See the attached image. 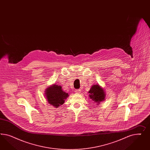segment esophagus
<instances>
[{"mask_svg":"<svg viewBox=\"0 0 150 150\" xmlns=\"http://www.w3.org/2000/svg\"><path fill=\"white\" fill-rule=\"evenodd\" d=\"M75 92L77 93H80L81 90H75Z\"/></svg>","mask_w":150,"mask_h":150,"instance_id":"34e87169","label":"esophagus"}]
</instances>
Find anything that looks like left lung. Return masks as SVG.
Here are the masks:
<instances>
[{
  "mask_svg": "<svg viewBox=\"0 0 150 150\" xmlns=\"http://www.w3.org/2000/svg\"><path fill=\"white\" fill-rule=\"evenodd\" d=\"M105 90L98 84L93 85L91 86L90 90L88 91L89 97L97 105L100 104V102L104 101L105 98Z\"/></svg>",
  "mask_w": 150,
  "mask_h": 150,
  "instance_id": "left-lung-1",
  "label": "left lung"
}]
</instances>
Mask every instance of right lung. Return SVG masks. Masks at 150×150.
Instances as JSON below:
<instances>
[{"mask_svg":"<svg viewBox=\"0 0 150 150\" xmlns=\"http://www.w3.org/2000/svg\"><path fill=\"white\" fill-rule=\"evenodd\" d=\"M62 87L58 85L53 84L45 89V96L48 103L55 108L63 105L69 97L68 93L64 91Z\"/></svg>","mask_w":150,"mask_h":150,"instance_id":"right-lung-1","label":"right lung"}]
</instances>
